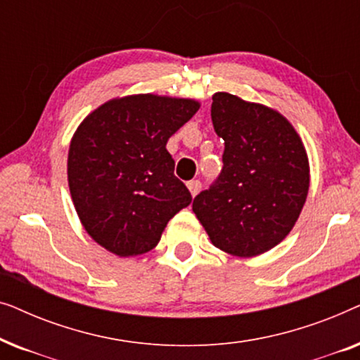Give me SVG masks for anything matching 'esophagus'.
<instances>
[{
	"label": "esophagus",
	"mask_w": 360,
	"mask_h": 360,
	"mask_svg": "<svg viewBox=\"0 0 360 360\" xmlns=\"http://www.w3.org/2000/svg\"><path fill=\"white\" fill-rule=\"evenodd\" d=\"M186 186H188L191 196H196V195L200 193V190H201L200 180H191V181H188V184H186Z\"/></svg>",
	"instance_id": "obj_1"
}]
</instances>
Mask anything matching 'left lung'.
<instances>
[{"label":"left lung","mask_w":360,"mask_h":360,"mask_svg":"<svg viewBox=\"0 0 360 360\" xmlns=\"http://www.w3.org/2000/svg\"><path fill=\"white\" fill-rule=\"evenodd\" d=\"M211 120L224 141V167L191 208L214 248L255 257L282 243L302 213L307 149L282 112L231 93H214Z\"/></svg>","instance_id":"8db88e82"}]
</instances>
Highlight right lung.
Listing matches in <instances>:
<instances>
[{"mask_svg": "<svg viewBox=\"0 0 360 360\" xmlns=\"http://www.w3.org/2000/svg\"><path fill=\"white\" fill-rule=\"evenodd\" d=\"M200 101L141 93L103 103L77 127L68 188L90 238L120 257L149 252L165 226L191 203L167 141Z\"/></svg>", "mask_w": 360, "mask_h": 360, "instance_id": "add662e5", "label": "right lung"}]
</instances>
